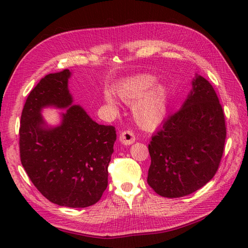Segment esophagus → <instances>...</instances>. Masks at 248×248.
<instances>
[{
  "mask_svg": "<svg viewBox=\"0 0 248 248\" xmlns=\"http://www.w3.org/2000/svg\"><path fill=\"white\" fill-rule=\"evenodd\" d=\"M119 140L123 143L124 145H131L135 141V135L133 133V131L131 130H124L120 133L119 136Z\"/></svg>",
  "mask_w": 248,
  "mask_h": 248,
  "instance_id": "obj_1",
  "label": "esophagus"
}]
</instances>
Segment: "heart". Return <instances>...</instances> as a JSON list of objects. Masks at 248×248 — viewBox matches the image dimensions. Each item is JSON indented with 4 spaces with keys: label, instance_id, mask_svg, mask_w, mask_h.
<instances>
[{
    "label": "heart",
    "instance_id": "1",
    "mask_svg": "<svg viewBox=\"0 0 248 248\" xmlns=\"http://www.w3.org/2000/svg\"><path fill=\"white\" fill-rule=\"evenodd\" d=\"M155 83V78L140 76L128 80L117 88L118 97L123 101L128 104L136 103L133 109L134 117L140 127L146 129L156 127L167 113V89L164 86H156L152 90ZM105 101L116 109V102L109 93L105 94Z\"/></svg>",
    "mask_w": 248,
    "mask_h": 248
}]
</instances>
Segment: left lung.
<instances>
[{
	"instance_id": "1",
	"label": "left lung",
	"mask_w": 248,
	"mask_h": 248,
	"mask_svg": "<svg viewBox=\"0 0 248 248\" xmlns=\"http://www.w3.org/2000/svg\"><path fill=\"white\" fill-rule=\"evenodd\" d=\"M226 134L217 94L211 83L199 76L182 108L168 116L151 138L149 186L166 198L196 192L217 173Z\"/></svg>"
}]
</instances>
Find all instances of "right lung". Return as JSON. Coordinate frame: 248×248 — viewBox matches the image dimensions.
Wrapping results in <instances>:
<instances>
[{
    "instance_id": "1",
    "label": "right lung",
    "mask_w": 248,
    "mask_h": 248,
    "mask_svg": "<svg viewBox=\"0 0 248 248\" xmlns=\"http://www.w3.org/2000/svg\"><path fill=\"white\" fill-rule=\"evenodd\" d=\"M70 71L44 77L26 98L19 129L20 160L36 188L51 202L86 208L98 202L108 187V167L116 130L98 124L80 105H70ZM64 108L62 124L43 128L41 108Z\"/></svg>"
}]
</instances>
